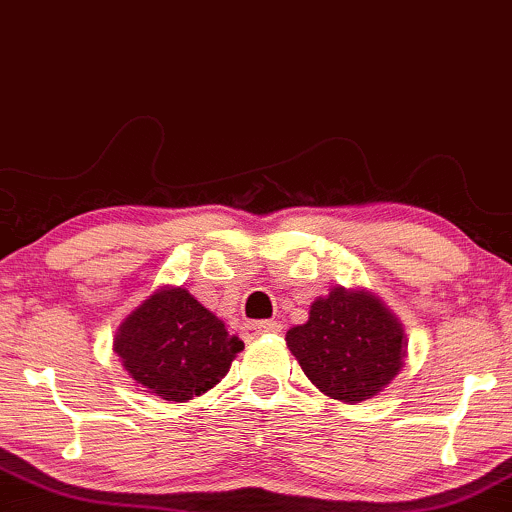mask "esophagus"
Here are the masks:
<instances>
[{
    "label": "esophagus",
    "instance_id": "1",
    "mask_svg": "<svg viewBox=\"0 0 512 512\" xmlns=\"http://www.w3.org/2000/svg\"><path fill=\"white\" fill-rule=\"evenodd\" d=\"M276 331H281V324L279 322H248L243 324V338H252L262 336V334H276Z\"/></svg>",
    "mask_w": 512,
    "mask_h": 512
}]
</instances>
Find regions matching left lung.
<instances>
[{
	"label": "left lung",
	"instance_id": "1",
	"mask_svg": "<svg viewBox=\"0 0 512 512\" xmlns=\"http://www.w3.org/2000/svg\"><path fill=\"white\" fill-rule=\"evenodd\" d=\"M286 343L307 379L343 403L379 396L408 357L403 324L367 288H331L305 324L288 329Z\"/></svg>",
	"mask_w": 512,
	"mask_h": 512
}]
</instances>
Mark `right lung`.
Returning <instances> with one entry per match:
<instances>
[{"instance_id":"right-lung-1","label":"right lung","mask_w":512,"mask_h":512,"mask_svg":"<svg viewBox=\"0 0 512 512\" xmlns=\"http://www.w3.org/2000/svg\"><path fill=\"white\" fill-rule=\"evenodd\" d=\"M243 341L183 286H159L119 324L114 353L140 389L174 403L202 396L229 374Z\"/></svg>"}]
</instances>
